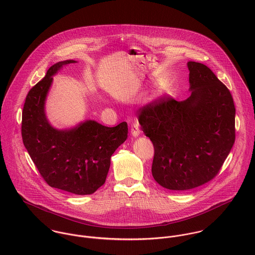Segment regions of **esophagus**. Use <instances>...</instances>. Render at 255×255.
Returning <instances> with one entry per match:
<instances>
[{"label":"esophagus","mask_w":255,"mask_h":255,"mask_svg":"<svg viewBox=\"0 0 255 255\" xmlns=\"http://www.w3.org/2000/svg\"><path fill=\"white\" fill-rule=\"evenodd\" d=\"M130 133L133 137H138L141 133L140 131V128H139V126L138 124H134L131 126V128H130Z\"/></svg>","instance_id":"1"}]
</instances>
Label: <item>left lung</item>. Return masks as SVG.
<instances>
[{"label": "left lung", "mask_w": 255, "mask_h": 255, "mask_svg": "<svg viewBox=\"0 0 255 255\" xmlns=\"http://www.w3.org/2000/svg\"><path fill=\"white\" fill-rule=\"evenodd\" d=\"M190 96L146 105L139 124L154 146L152 176L187 190L211 181L235 143L236 109L229 89L203 64L188 62Z\"/></svg>", "instance_id": "8db88e82"}]
</instances>
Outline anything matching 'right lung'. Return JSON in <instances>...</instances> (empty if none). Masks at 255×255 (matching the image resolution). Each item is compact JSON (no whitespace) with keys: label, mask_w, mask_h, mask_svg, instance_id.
Segmentation results:
<instances>
[{"label":"right lung","mask_w":255,"mask_h":255,"mask_svg":"<svg viewBox=\"0 0 255 255\" xmlns=\"http://www.w3.org/2000/svg\"><path fill=\"white\" fill-rule=\"evenodd\" d=\"M76 63L67 60L53 65L28 92L22 111L23 144L50 186L86 195L102 186L107 178L111 156L128 138V124L108 128L86 120L66 129L54 128L45 104L53 76L63 67Z\"/></svg>","instance_id":"obj_1"}]
</instances>
